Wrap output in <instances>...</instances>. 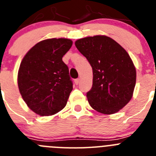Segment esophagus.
<instances>
[{"mask_svg":"<svg viewBox=\"0 0 156 156\" xmlns=\"http://www.w3.org/2000/svg\"><path fill=\"white\" fill-rule=\"evenodd\" d=\"M74 81H75V83H76V85H77V84H79L80 79H76Z\"/></svg>","mask_w":156,"mask_h":156,"instance_id":"obj_1","label":"esophagus"}]
</instances>
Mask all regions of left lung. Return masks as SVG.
Returning a JSON list of instances; mask_svg holds the SVG:
<instances>
[{
    "instance_id": "8db88e82",
    "label": "left lung",
    "mask_w": 156,
    "mask_h": 156,
    "mask_svg": "<svg viewBox=\"0 0 156 156\" xmlns=\"http://www.w3.org/2000/svg\"><path fill=\"white\" fill-rule=\"evenodd\" d=\"M75 45L93 69V85L87 98L90 105L106 115L116 113L133 97L136 69L129 54L104 35L77 40Z\"/></svg>"
}]
</instances>
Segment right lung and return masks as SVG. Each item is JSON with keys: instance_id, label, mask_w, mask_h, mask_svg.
<instances>
[{"instance_id": "obj_1", "label": "right lung", "mask_w": 156, "mask_h": 156, "mask_svg": "<svg viewBox=\"0 0 156 156\" xmlns=\"http://www.w3.org/2000/svg\"><path fill=\"white\" fill-rule=\"evenodd\" d=\"M73 41L51 38L40 41L26 54L18 72V86L29 108L41 116L58 113L73 90L62 57Z\"/></svg>"}]
</instances>
